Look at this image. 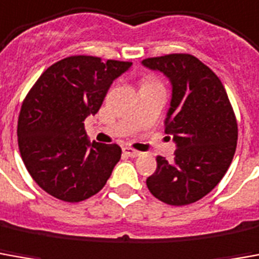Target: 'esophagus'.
<instances>
[{
    "instance_id": "obj_1",
    "label": "esophagus",
    "mask_w": 259,
    "mask_h": 259,
    "mask_svg": "<svg viewBox=\"0 0 259 259\" xmlns=\"http://www.w3.org/2000/svg\"><path fill=\"white\" fill-rule=\"evenodd\" d=\"M123 153L127 157H139L140 155V153L137 151V150H135V148L132 147H123Z\"/></svg>"
}]
</instances>
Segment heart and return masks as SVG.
<instances>
[{
  "instance_id": "obj_1",
  "label": "heart",
  "mask_w": 259,
  "mask_h": 259,
  "mask_svg": "<svg viewBox=\"0 0 259 259\" xmlns=\"http://www.w3.org/2000/svg\"><path fill=\"white\" fill-rule=\"evenodd\" d=\"M147 82H150V81H147Z\"/></svg>"
}]
</instances>
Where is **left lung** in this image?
I'll return each mask as SVG.
<instances>
[{
  "label": "left lung",
  "instance_id": "1",
  "mask_svg": "<svg viewBox=\"0 0 259 259\" xmlns=\"http://www.w3.org/2000/svg\"><path fill=\"white\" fill-rule=\"evenodd\" d=\"M143 64L172 84L165 133L177 143L174 160L158 155L146 184L167 205H189L210 192L230 167L238 137L236 115L220 78L192 54L150 57Z\"/></svg>",
  "mask_w": 259,
  "mask_h": 259
}]
</instances>
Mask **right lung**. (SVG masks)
<instances>
[{
  "label": "right lung",
  "instance_id": "add662e5",
  "mask_svg": "<svg viewBox=\"0 0 259 259\" xmlns=\"http://www.w3.org/2000/svg\"><path fill=\"white\" fill-rule=\"evenodd\" d=\"M130 61L70 56L54 63L25 97L18 117L23 164L45 192L64 202L98 193L120 160L117 144L88 142L84 120Z\"/></svg>",
  "mask_w": 259,
  "mask_h": 259
}]
</instances>
